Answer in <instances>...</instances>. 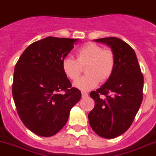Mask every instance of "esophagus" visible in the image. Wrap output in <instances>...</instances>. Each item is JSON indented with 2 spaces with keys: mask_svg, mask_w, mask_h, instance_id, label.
Segmentation results:
<instances>
[{
  "mask_svg": "<svg viewBox=\"0 0 156 156\" xmlns=\"http://www.w3.org/2000/svg\"><path fill=\"white\" fill-rule=\"evenodd\" d=\"M82 98H87V97H88V94L87 92H82Z\"/></svg>",
  "mask_w": 156,
  "mask_h": 156,
  "instance_id": "obj_1",
  "label": "esophagus"
}]
</instances>
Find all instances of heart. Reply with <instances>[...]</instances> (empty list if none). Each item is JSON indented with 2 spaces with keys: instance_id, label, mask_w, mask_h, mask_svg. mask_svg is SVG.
<instances>
[{
  "instance_id": "heart-1",
  "label": "heart",
  "mask_w": 156,
  "mask_h": 156,
  "mask_svg": "<svg viewBox=\"0 0 156 156\" xmlns=\"http://www.w3.org/2000/svg\"><path fill=\"white\" fill-rule=\"evenodd\" d=\"M87 75L76 81L74 86L83 91L93 89L99 82H106L111 78L115 67V55L110 49L94 42L87 43L77 51V60L66 57L62 62L65 75L72 81L81 75L86 67Z\"/></svg>"
}]
</instances>
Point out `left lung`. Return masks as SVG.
<instances>
[{
  "instance_id": "1",
  "label": "left lung",
  "mask_w": 156,
  "mask_h": 156,
  "mask_svg": "<svg viewBox=\"0 0 156 156\" xmlns=\"http://www.w3.org/2000/svg\"><path fill=\"white\" fill-rule=\"evenodd\" d=\"M108 45L115 55L111 78L90 95L94 107L88 115L93 131L99 136L114 139L126 132L132 124L142 101L144 75L135 50L121 39L111 37L95 39ZM101 94L105 95L102 100Z\"/></svg>"
}]
</instances>
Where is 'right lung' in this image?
Masks as SVG:
<instances>
[{
	"mask_svg": "<svg viewBox=\"0 0 156 156\" xmlns=\"http://www.w3.org/2000/svg\"><path fill=\"white\" fill-rule=\"evenodd\" d=\"M77 41L48 37L35 41L15 66L12 92L16 111L24 125L39 136L49 137L62 129L81 98V91L72 87L62 67Z\"/></svg>",
	"mask_w": 156,
	"mask_h": 156,
	"instance_id": "add662e5",
	"label": "right lung"
}]
</instances>
